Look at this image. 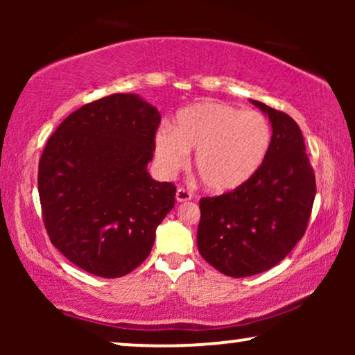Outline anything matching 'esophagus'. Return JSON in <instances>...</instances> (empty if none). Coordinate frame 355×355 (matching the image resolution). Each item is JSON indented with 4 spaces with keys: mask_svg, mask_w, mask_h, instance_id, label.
<instances>
[{
    "mask_svg": "<svg viewBox=\"0 0 355 355\" xmlns=\"http://www.w3.org/2000/svg\"><path fill=\"white\" fill-rule=\"evenodd\" d=\"M192 198V193L187 191V189L179 187L176 191V200L178 202H189Z\"/></svg>",
    "mask_w": 355,
    "mask_h": 355,
    "instance_id": "esophagus-1",
    "label": "esophagus"
}]
</instances>
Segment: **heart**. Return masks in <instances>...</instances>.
Masks as SVG:
<instances>
[{
    "instance_id": "1",
    "label": "heart",
    "mask_w": 355,
    "mask_h": 355,
    "mask_svg": "<svg viewBox=\"0 0 355 355\" xmlns=\"http://www.w3.org/2000/svg\"><path fill=\"white\" fill-rule=\"evenodd\" d=\"M271 124L254 110L202 101L179 111L174 130L155 134V159L164 174L178 173L193 153V169L208 191L244 186L261 168L271 147Z\"/></svg>"
}]
</instances>
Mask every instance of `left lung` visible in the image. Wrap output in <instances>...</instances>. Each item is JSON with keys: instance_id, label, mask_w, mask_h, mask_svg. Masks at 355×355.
I'll list each match as a JSON object with an SVG mask.
<instances>
[{"instance_id": "left-lung-1", "label": "left lung", "mask_w": 355, "mask_h": 355, "mask_svg": "<svg viewBox=\"0 0 355 355\" xmlns=\"http://www.w3.org/2000/svg\"><path fill=\"white\" fill-rule=\"evenodd\" d=\"M273 137L261 168L244 186L200 198L197 247L220 273L244 278L278 265L302 239L317 184L299 125L261 101Z\"/></svg>"}]
</instances>
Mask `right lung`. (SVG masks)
I'll use <instances>...</instances> for the list:
<instances>
[{"mask_svg":"<svg viewBox=\"0 0 355 355\" xmlns=\"http://www.w3.org/2000/svg\"><path fill=\"white\" fill-rule=\"evenodd\" d=\"M162 121L139 95L113 94L71 113L38 163V196L51 244L101 278H119L147 259L173 210L176 186L147 171Z\"/></svg>","mask_w":355,"mask_h":355,"instance_id":"add662e5","label":"right lung"}]
</instances>
